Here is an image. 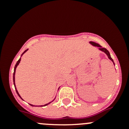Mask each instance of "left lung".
<instances>
[{
	"label": "left lung",
	"instance_id": "left-lung-1",
	"mask_svg": "<svg viewBox=\"0 0 129 129\" xmlns=\"http://www.w3.org/2000/svg\"><path fill=\"white\" fill-rule=\"evenodd\" d=\"M90 44H92V45H93V46H97V47H99V50H102V51H103L104 52H105V54H106L107 55V56H108V57H109V59H110V60H111L113 62H114V60H113V59H112V58H111V57H110V53H109V52L108 51V50H107V49H105V48L102 47H101V45H99V44H97V43H95V42H90Z\"/></svg>",
	"mask_w": 129,
	"mask_h": 129
}]
</instances>
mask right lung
Instances as JSON below:
<instances>
[{"label": "right lung", "instance_id": "1", "mask_svg": "<svg viewBox=\"0 0 129 129\" xmlns=\"http://www.w3.org/2000/svg\"><path fill=\"white\" fill-rule=\"evenodd\" d=\"M27 50H25V51L24 52V53H23V54H22V55L23 54H24V53L26 51H27ZM20 60H21V58H19V60L17 61V63H16V64H15V67H14V74H13V80H14V86H15V90H16V92H17V94H18V95H19V97H20V98H21V97H20V95H19V93H18L17 90V89H16V87H15V69H16L17 67V66H18V65L19 64V63H20ZM21 99H22V98H21ZM50 103H49V104H45V105H41V107H43V106H46V105H47L48 104H50ZM30 105L31 106H34L33 105H31V104H30Z\"/></svg>", "mask_w": 129, "mask_h": 129}]
</instances>
